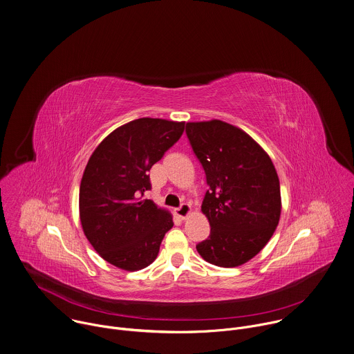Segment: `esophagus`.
<instances>
[{
  "instance_id": "1",
  "label": "esophagus",
  "mask_w": 354,
  "mask_h": 354,
  "mask_svg": "<svg viewBox=\"0 0 354 354\" xmlns=\"http://www.w3.org/2000/svg\"><path fill=\"white\" fill-rule=\"evenodd\" d=\"M190 205L189 204H182L179 208H176L175 209V214L180 218V219H185L187 215H189V212H190Z\"/></svg>"
}]
</instances>
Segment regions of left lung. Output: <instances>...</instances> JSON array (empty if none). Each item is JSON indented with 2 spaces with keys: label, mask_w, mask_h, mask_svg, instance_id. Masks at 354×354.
Here are the masks:
<instances>
[{
  "label": "left lung",
  "mask_w": 354,
  "mask_h": 354,
  "mask_svg": "<svg viewBox=\"0 0 354 354\" xmlns=\"http://www.w3.org/2000/svg\"><path fill=\"white\" fill-rule=\"evenodd\" d=\"M186 135L205 172L201 211L211 230L196 249L209 264L232 268L259 254L281 216V187L270 156L226 122H187Z\"/></svg>",
  "instance_id": "8db88e82"
}]
</instances>
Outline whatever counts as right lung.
I'll list each match as a JSON object with an SVG mask.
<instances>
[{
  "instance_id": "add662e5",
  "label": "right lung",
  "mask_w": 354,
  "mask_h": 354,
  "mask_svg": "<svg viewBox=\"0 0 354 354\" xmlns=\"http://www.w3.org/2000/svg\"><path fill=\"white\" fill-rule=\"evenodd\" d=\"M185 122L140 118L109 133L91 154L79 190L83 232L109 264L138 271L158 254L172 215L151 200L149 171L182 136Z\"/></svg>"
}]
</instances>
